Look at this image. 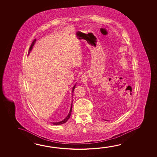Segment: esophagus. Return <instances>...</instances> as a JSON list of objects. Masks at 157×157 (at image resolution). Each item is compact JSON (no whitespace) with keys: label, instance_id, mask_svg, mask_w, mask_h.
<instances>
[{"label":"esophagus","instance_id":"obj_1","mask_svg":"<svg viewBox=\"0 0 157 157\" xmlns=\"http://www.w3.org/2000/svg\"><path fill=\"white\" fill-rule=\"evenodd\" d=\"M84 79H85V78L83 77L81 78V80H84Z\"/></svg>","mask_w":157,"mask_h":157}]
</instances>
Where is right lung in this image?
<instances>
[{
	"instance_id": "obj_1",
	"label": "right lung",
	"mask_w": 157,
	"mask_h": 157,
	"mask_svg": "<svg viewBox=\"0 0 157 157\" xmlns=\"http://www.w3.org/2000/svg\"><path fill=\"white\" fill-rule=\"evenodd\" d=\"M36 41V39H35V40H33V42H32V44H31L30 47V48H29V53H30V51H31V50H32L33 47V45L35 44V41ZM75 86H73V89H72V92H73V91L75 90ZM72 102H73V101H72ZM72 105H71V110H70L69 113H68V116H67L66 117V118H64L63 121H60V122H53V124H55V125H59V124H64V123H66L67 121L68 120V119H69V117H70V116H71V113H72Z\"/></svg>"
}]
</instances>
